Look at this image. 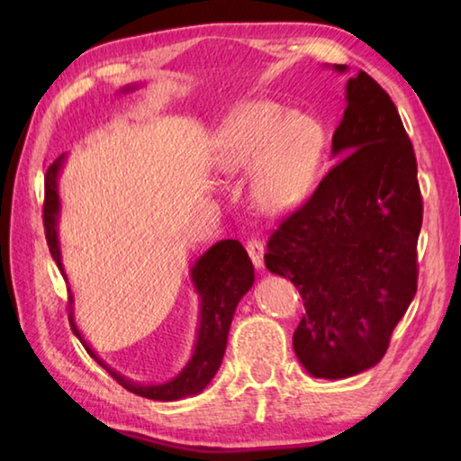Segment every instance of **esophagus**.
I'll return each instance as SVG.
<instances>
[{
	"mask_svg": "<svg viewBox=\"0 0 461 461\" xmlns=\"http://www.w3.org/2000/svg\"><path fill=\"white\" fill-rule=\"evenodd\" d=\"M246 249H248L249 258H252V262H254V267L262 268L264 267V244L262 241L258 238H249L246 244Z\"/></svg>",
	"mask_w": 461,
	"mask_h": 461,
	"instance_id": "esophagus-1",
	"label": "esophagus"
}]
</instances>
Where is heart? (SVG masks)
<instances>
[{
    "instance_id": "obj_1",
    "label": "heart",
    "mask_w": 461,
    "mask_h": 461,
    "mask_svg": "<svg viewBox=\"0 0 461 461\" xmlns=\"http://www.w3.org/2000/svg\"><path fill=\"white\" fill-rule=\"evenodd\" d=\"M323 152L325 130L315 118L256 101L221 123L215 167L228 176L254 173L256 203L268 213H288L313 193Z\"/></svg>"
}]
</instances>
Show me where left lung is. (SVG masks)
<instances>
[{"label":"left lung","instance_id":"left-lung-1","mask_svg":"<svg viewBox=\"0 0 461 461\" xmlns=\"http://www.w3.org/2000/svg\"><path fill=\"white\" fill-rule=\"evenodd\" d=\"M343 73L346 65H335ZM333 134L335 167L270 233L264 262L305 305L293 348L315 378L376 366L417 293L423 199L417 158L388 93L360 71Z\"/></svg>","mask_w":461,"mask_h":461}]
</instances>
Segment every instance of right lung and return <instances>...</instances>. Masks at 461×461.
I'll list each match as a JSON object with an SVG mask.
<instances>
[{
	"instance_id": "right-lung-1",
	"label": "right lung",
	"mask_w": 461,
	"mask_h": 461,
	"mask_svg": "<svg viewBox=\"0 0 461 461\" xmlns=\"http://www.w3.org/2000/svg\"><path fill=\"white\" fill-rule=\"evenodd\" d=\"M130 89L134 87H126L123 91ZM62 160H65V154L59 156V158L46 168L44 175V233L46 241H49L52 258L57 262L62 275H65V268H62L60 262V248L57 236V221L60 212L57 178L60 173ZM191 278L201 296L197 343H194V352L189 364L183 368V372L170 382H165V384H138V382L128 380L126 376H122V374L109 368L104 360H99L97 354L93 352L89 343L83 339L81 331L77 330L75 325L73 294H68V321H71L75 335L81 339L83 348L87 349L89 356L95 357V362L99 366H104V368L112 374V378L126 390H130V393L152 401H178L185 399V396L199 394L201 390L212 382L215 372L220 370L225 346H228V333L233 313H236V307L241 296H244L249 291V286L254 285V267L244 246H241L238 240H223L209 248L207 252L194 262V267L191 268Z\"/></svg>"
}]
</instances>
